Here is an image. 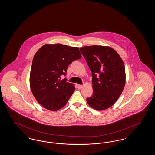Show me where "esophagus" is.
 <instances>
[{"label":"esophagus","instance_id":"1","mask_svg":"<svg viewBox=\"0 0 155 155\" xmlns=\"http://www.w3.org/2000/svg\"><path fill=\"white\" fill-rule=\"evenodd\" d=\"M77 88L80 89L82 87V85H80V84H77Z\"/></svg>","mask_w":155,"mask_h":155}]
</instances>
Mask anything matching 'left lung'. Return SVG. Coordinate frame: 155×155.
<instances>
[{
    "instance_id": "8db88e82",
    "label": "left lung",
    "mask_w": 155,
    "mask_h": 155,
    "mask_svg": "<svg viewBox=\"0 0 155 155\" xmlns=\"http://www.w3.org/2000/svg\"><path fill=\"white\" fill-rule=\"evenodd\" d=\"M92 75L93 94L87 99L89 105L97 110L109 108L121 95L125 84L123 60L113 48L104 46L80 48Z\"/></svg>"
}]
</instances>
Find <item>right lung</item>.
I'll return each instance as SVG.
<instances>
[{
	"instance_id": "right-lung-1",
	"label": "right lung",
	"mask_w": 155,
	"mask_h": 155,
	"mask_svg": "<svg viewBox=\"0 0 155 155\" xmlns=\"http://www.w3.org/2000/svg\"><path fill=\"white\" fill-rule=\"evenodd\" d=\"M81 58L77 47L60 44H46L35 53L30 76V88L38 102L49 110H59L66 104L75 90L74 85L61 80L67 67Z\"/></svg>"
}]
</instances>
